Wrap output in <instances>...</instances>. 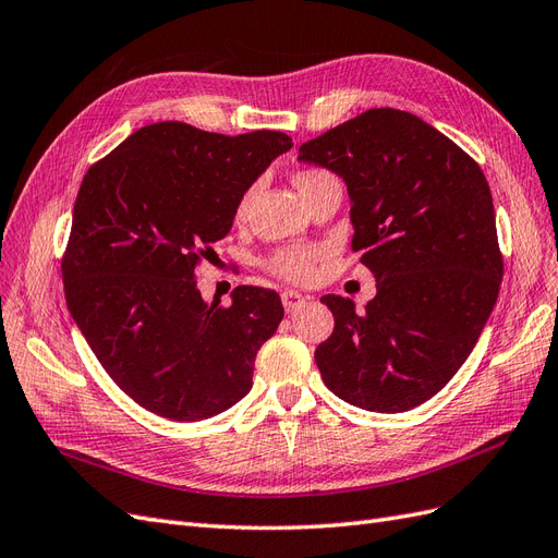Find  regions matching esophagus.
<instances>
[{"instance_id": "34e87169", "label": "esophagus", "mask_w": 558, "mask_h": 558, "mask_svg": "<svg viewBox=\"0 0 558 558\" xmlns=\"http://www.w3.org/2000/svg\"><path fill=\"white\" fill-rule=\"evenodd\" d=\"M281 302H283L286 312L293 314V312H300L302 307H305L307 298H305V295H300L298 291H283V293H281Z\"/></svg>"}]
</instances>
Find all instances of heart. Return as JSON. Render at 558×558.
<instances>
[{
    "label": "heart",
    "instance_id": "b5f03b06",
    "mask_svg": "<svg viewBox=\"0 0 558 558\" xmlns=\"http://www.w3.org/2000/svg\"><path fill=\"white\" fill-rule=\"evenodd\" d=\"M332 177L326 170H300L293 177L295 189L300 193V197H305L310 191H314L316 185L330 181ZM246 199L248 195H244V199L240 202V209L238 214L244 211L246 207ZM314 263H316V251L310 246H291V248H283L279 253H275L272 258H269L267 267L272 269V272L286 281H293V283H302V281H310L314 277Z\"/></svg>",
    "mask_w": 558,
    "mask_h": 558
}]
</instances>
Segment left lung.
Segmentation results:
<instances>
[{
  "mask_svg": "<svg viewBox=\"0 0 558 558\" xmlns=\"http://www.w3.org/2000/svg\"><path fill=\"white\" fill-rule=\"evenodd\" d=\"M347 183L353 251L377 279L359 312L324 295L335 330L314 359L330 391L369 412H408L459 373L500 291L492 191L480 165L400 109H369L300 146Z\"/></svg>",
  "mask_w": 558,
  "mask_h": 558,
  "instance_id": "1",
  "label": "left lung"
}]
</instances>
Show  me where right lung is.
I'll use <instances>...</instances> for the list:
<instances>
[{
	"label": "right lung",
	"instance_id": "right-lung-1",
	"mask_svg": "<svg viewBox=\"0 0 558 558\" xmlns=\"http://www.w3.org/2000/svg\"><path fill=\"white\" fill-rule=\"evenodd\" d=\"M291 146L275 130L228 137L162 121L132 132L83 179L62 258L66 307L107 375L144 410L202 421L251 391L256 353L283 318L281 298L238 286L228 307L216 295L207 302L197 263Z\"/></svg>",
	"mask_w": 558,
	"mask_h": 558
}]
</instances>
